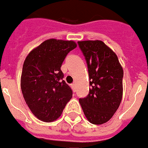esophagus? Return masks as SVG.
Returning <instances> with one entry per match:
<instances>
[{"mask_svg": "<svg viewBox=\"0 0 148 148\" xmlns=\"http://www.w3.org/2000/svg\"><path fill=\"white\" fill-rule=\"evenodd\" d=\"M72 88H75V87H76V84H72Z\"/></svg>", "mask_w": 148, "mask_h": 148, "instance_id": "esophagus-1", "label": "esophagus"}]
</instances>
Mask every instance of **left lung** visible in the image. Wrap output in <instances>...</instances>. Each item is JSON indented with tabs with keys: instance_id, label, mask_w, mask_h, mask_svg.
<instances>
[{
	"instance_id": "left-lung-1",
	"label": "left lung",
	"mask_w": 148,
	"mask_h": 148,
	"mask_svg": "<svg viewBox=\"0 0 148 148\" xmlns=\"http://www.w3.org/2000/svg\"><path fill=\"white\" fill-rule=\"evenodd\" d=\"M88 69V96L79 99L87 119L103 124L115 114L123 97V70L115 52L104 43L96 40L78 41Z\"/></svg>"
}]
</instances>
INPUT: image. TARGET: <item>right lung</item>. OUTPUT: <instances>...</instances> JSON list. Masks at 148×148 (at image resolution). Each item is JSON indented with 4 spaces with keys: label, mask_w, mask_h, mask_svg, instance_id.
<instances>
[{
    "label": "right lung",
    "mask_w": 148,
    "mask_h": 148,
    "mask_svg": "<svg viewBox=\"0 0 148 148\" xmlns=\"http://www.w3.org/2000/svg\"><path fill=\"white\" fill-rule=\"evenodd\" d=\"M76 46L73 40L49 39L32 49L24 61L22 94L32 114L43 122L56 120L72 99V89L62 79L60 67Z\"/></svg>",
    "instance_id": "right-lung-1"
}]
</instances>
